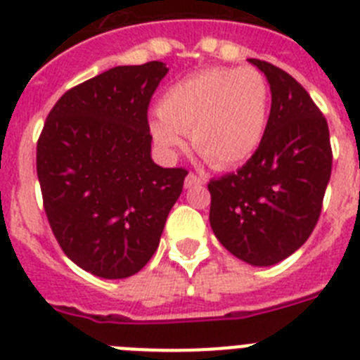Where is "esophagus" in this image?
<instances>
[{"label":"esophagus","mask_w":360,"mask_h":360,"mask_svg":"<svg viewBox=\"0 0 360 360\" xmlns=\"http://www.w3.org/2000/svg\"><path fill=\"white\" fill-rule=\"evenodd\" d=\"M202 184H204V178H200L198 174H195V173H189L186 176V182H184V186H186V189H191V187L202 186Z\"/></svg>","instance_id":"esophagus-1"}]
</instances>
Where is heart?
Wrapping results in <instances>:
<instances>
[{
    "label": "heart",
    "mask_w": 360,
    "mask_h": 360,
    "mask_svg": "<svg viewBox=\"0 0 360 360\" xmlns=\"http://www.w3.org/2000/svg\"><path fill=\"white\" fill-rule=\"evenodd\" d=\"M271 92L255 67H213L173 84L149 120L156 146L174 155L191 134L196 153L218 169L238 165L262 143Z\"/></svg>",
    "instance_id": "obj_1"
}]
</instances>
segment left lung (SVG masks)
Listing matches in <instances>:
<instances>
[{
    "label": "left lung",
    "instance_id": "1",
    "mask_svg": "<svg viewBox=\"0 0 360 360\" xmlns=\"http://www.w3.org/2000/svg\"><path fill=\"white\" fill-rule=\"evenodd\" d=\"M271 89L262 143L236 173L211 180L210 222L218 242L251 266H273L317 226L331 176L330 129L306 89L268 61L250 60Z\"/></svg>",
    "mask_w": 360,
    "mask_h": 360
}]
</instances>
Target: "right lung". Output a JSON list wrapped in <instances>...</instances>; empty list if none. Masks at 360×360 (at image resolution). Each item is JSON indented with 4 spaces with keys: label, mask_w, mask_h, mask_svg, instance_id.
I'll list each match as a JSON object with an SVG mask.
<instances>
[{
    "label": "right lung",
    "mask_w": 360,
    "mask_h": 360,
    "mask_svg": "<svg viewBox=\"0 0 360 360\" xmlns=\"http://www.w3.org/2000/svg\"><path fill=\"white\" fill-rule=\"evenodd\" d=\"M162 61L120 65L67 91L36 149L43 207L63 253L101 278H127L155 255L187 171L150 158L147 107Z\"/></svg>",
    "instance_id": "add662e5"
}]
</instances>
